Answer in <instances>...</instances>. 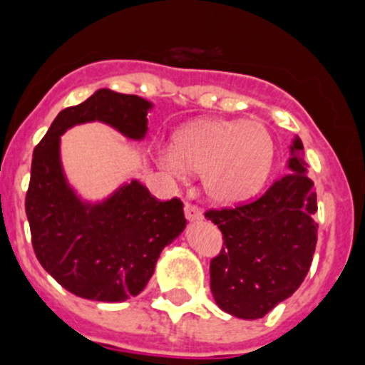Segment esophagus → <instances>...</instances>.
I'll return each instance as SVG.
<instances>
[{
	"mask_svg": "<svg viewBox=\"0 0 365 365\" xmlns=\"http://www.w3.org/2000/svg\"><path fill=\"white\" fill-rule=\"evenodd\" d=\"M183 212H185L187 220H190V222L203 219V212H201V210L192 203H185V206H183Z\"/></svg>",
	"mask_w": 365,
	"mask_h": 365,
	"instance_id": "1",
	"label": "esophagus"
}]
</instances>
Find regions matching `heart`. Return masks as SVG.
<instances>
[{"label": "heart", "instance_id": "obj_1", "mask_svg": "<svg viewBox=\"0 0 365 365\" xmlns=\"http://www.w3.org/2000/svg\"><path fill=\"white\" fill-rule=\"evenodd\" d=\"M275 146L257 121L208 120L176 134L173 146L159 148V164L176 180L201 173L206 194L217 203L251 200L267 182Z\"/></svg>", "mask_w": 365, "mask_h": 365}]
</instances>
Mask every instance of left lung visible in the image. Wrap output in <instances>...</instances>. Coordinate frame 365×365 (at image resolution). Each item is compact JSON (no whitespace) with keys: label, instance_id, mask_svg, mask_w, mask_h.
Instances as JSON below:
<instances>
[{"label":"left lung","instance_id":"left-lung-1","mask_svg":"<svg viewBox=\"0 0 365 365\" xmlns=\"http://www.w3.org/2000/svg\"><path fill=\"white\" fill-rule=\"evenodd\" d=\"M307 168L295 135L288 175L259 200L205 213L224 238L222 251L210 263V289L227 314L263 318L304 282L318 238L314 182Z\"/></svg>","mask_w":365,"mask_h":365}]
</instances>
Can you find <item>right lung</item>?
I'll list each match as a JSON object with an SVG mask.
<instances>
[{
  "label": "right lung",
  "mask_w": 365,
  "mask_h": 365,
  "mask_svg": "<svg viewBox=\"0 0 365 365\" xmlns=\"http://www.w3.org/2000/svg\"><path fill=\"white\" fill-rule=\"evenodd\" d=\"M152 102L102 88L79 106L63 109L36 145L26 194V215L36 259L73 295L123 302L139 295L162 249L185 230L178 197L159 201L139 180L102 201H86L65 176L61 135L73 125L101 121L132 141L148 132Z\"/></svg>",
  "instance_id": "1"
}]
</instances>
